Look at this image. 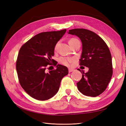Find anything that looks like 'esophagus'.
Segmentation results:
<instances>
[{"instance_id": "esophagus-1", "label": "esophagus", "mask_w": 126, "mask_h": 126, "mask_svg": "<svg viewBox=\"0 0 126 126\" xmlns=\"http://www.w3.org/2000/svg\"><path fill=\"white\" fill-rule=\"evenodd\" d=\"M74 71L73 69H72V68H68V72H73Z\"/></svg>"}]
</instances>
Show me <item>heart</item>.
Instances as JSON below:
<instances>
[{
    "instance_id": "b5f03b06",
    "label": "heart",
    "mask_w": 126,
    "mask_h": 126,
    "mask_svg": "<svg viewBox=\"0 0 126 126\" xmlns=\"http://www.w3.org/2000/svg\"><path fill=\"white\" fill-rule=\"evenodd\" d=\"M78 40L77 38H72L69 41V43L73 42L74 41H76ZM58 43H56L55 46L54 47V50H56V49H57L58 47ZM73 61V59L72 58H67V57H65V56H61V57L59 58V61L63 65H64L65 66H69L70 65V63H72Z\"/></svg>"
}]
</instances>
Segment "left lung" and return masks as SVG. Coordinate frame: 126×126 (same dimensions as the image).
Segmentation results:
<instances>
[{
  "instance_id": "obj_1",
  "label": "left lung",
  "mask_w": 126,
  "mask_h": 126,
  "mask_svg": "<svg viewBox=\"0 0 126 126\" xmlns=\"http://www.w3.org/2000/svg\"><path fill=\"white\" fill-rule=\"evenodd\" d=\"M68 33L80 39L83 47L79 65L89 68L86 73L81 71L82 78L77 83L79 91L85 96H98L106 90L112 75L109 49L104 40L92 31L78 28Z\"/></svg>"
}]
</instances>
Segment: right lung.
Masks as SVG:
<instances>
[{
	"label": "right lung",
	"mask_w": 126,
	"mask_h": 126,
	"mask_svg": "<svg viewBox=\"0 0 126 126\" xmlns=\"http://www.w3.org/2000/svg\"><path fill=\"white\" fill-rule=\"evenodd\" d=\"M66 32L63 29L40 33L20 48L16 61L18 77L22 88L32 98L39 101L52 98L59 89L61 79L68 74L66 66L56 65L52 59L55 45ZM49 65H56L57 68L47 73Z\"/></svg>",
	"instance_id": "right-lung-1"
}]
</instances>
